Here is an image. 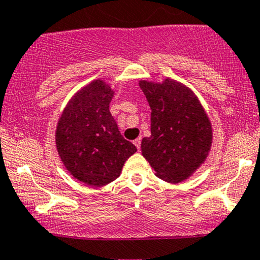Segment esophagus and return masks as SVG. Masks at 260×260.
Listing matches in <instances>:
<instances>
[{"instance_id": "esophagus-1", "label": "esophagus", "mask_w": 260, "mask_h": 260, "mask_svg": "<svg viewBox=\"0 0 260 260\" xmlns=\"http://www.w3.org/2000/svg\"><path fill=\"white\" fill-rule=\"evenodd\" d=\"M140 142H142V138H137V139H134L133 140V143H134V145H136L137 147V149H140Z\"/></svg>"}]
</instances>
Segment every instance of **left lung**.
<instances>
[{
    "mask_svg": "<svg viewBox=\"0 0 260 260\" xmlns=\"http://www.w3.org/2000/svg\"><path fill=\"white\" fill-rule=\"evenodd\" d=\"M138 84L151 109V136L143 138L142 155L160 180L181 183L210 153V118L196 92L178 80L140 79Z\"/></svg>",
    "mask_w": 260,
    "mask_h": 260,
    "instance_id": "1",
    "label": "left lung"
}]
</instances>
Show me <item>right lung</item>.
Returning <instances> with one entry per match:
<instances>
[{
  "label": "right lung",
  "mask_w": 260,
  "mask_h": 260,
  "mask_svg": "<svg viewBox=\"0 0 260 260\" xmlns=\"http://www.w3.org/2000/svg\"><path fill=\"white\" fill-rule=\"evenodd\" d=\"M113 95L105 80H92L68 100L58 117L55 142L59 159L68 174L86 186L115 181L137 151L121 136L110 112Z\"/></svg>",
  "instance_id": "obj_1"
}]
</instances>
